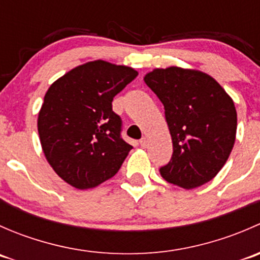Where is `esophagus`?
I'll list each match as a JSON object with an SVG mask.
<instances>
[{
    "label": "esophagus",
    "instance_id": "34e87169",
    "mask_svg": "<svg viewBox=\"0 0 260 260\" xmlns=\"http://www.w3.org/2000/svg\"><path fill=\"white\" fill-rule=\"evenodd\" d=\"M140 145H141V147H142V148H146L147 145H148V142H147V138L146 137H143L142 140L140 141Z\"/></svg>",
    "mask_w": 260,
    "mask_h": 260
}]
</instances>
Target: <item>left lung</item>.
<instances>
[{"instance_id": "left-lung-1", "label": "left lung", "mask_w": 260, "mask_h": 260, "mask_svg": "<svg viewBox=\"0 0 260 260\" xmlns=\"http://www.w3.org/2000/svg\"><path fill=\"white\" fill-rule=\"evenodd\" d=\"M165 107L171 161L159 169L167 182L191 190L214 179L237 136V109L214 78L195 69H153L143 78Z\"/></svg>"}]
</instances>
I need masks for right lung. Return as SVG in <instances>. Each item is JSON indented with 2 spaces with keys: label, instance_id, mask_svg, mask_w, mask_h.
I'll list each match as a JSON object with an SVG mask.
<instances>
[{
  "label": "right lung",
  "instance_id": "right-lung-1",
  "mask_svg": "<svg viewBox=\"0 0 260 260\" xmlns=\"http://www.w3.org/2000/svg\"><path fill=\"white\" fill-rule=\"evenodd\" d=\"M138 75L133 68L94 60L50 85L38 117L44 154L65 182L79 190L113 177L132 146L120 137L113 98Z\"/></svg>",
  "mask_w": 260,
  "mask_h": 260
}]
</instances>
